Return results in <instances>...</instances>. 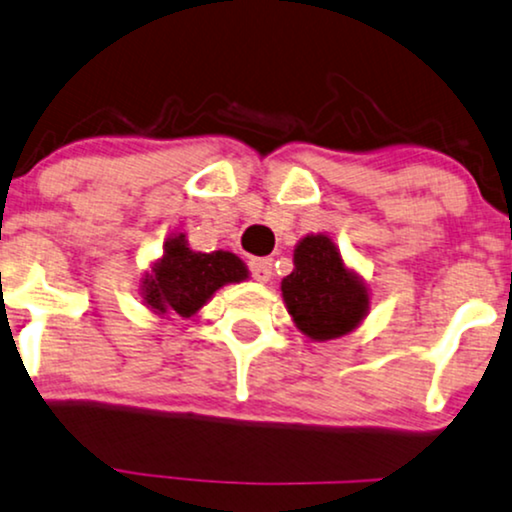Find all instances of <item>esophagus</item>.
I'll list each match as a JSON object with an SVG mask.
<instances>
[{
  "label": "esophagus",
  "mask_w": 512,
  "mask_h": 512,
  "mask_svg": "<svg viewBox=\"0 0 512 512\" xmlns=\"http://www.w3.org/2000/svg\"><path fill=\"white\" fill-rule=\"evenodd\" d=\"M249 270L258 282H268L273 277V261L270 258H251Z\"/></svg>",
  "instance_id": "1"
}]
</instances>
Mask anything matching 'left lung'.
Listing matches in <instances>:
<instances>
[{
  "label": "left lung",
  "instance_id": "left-lung-1",
  "mask_svg": "<svg viewBox=\"0 0 512 512\" xmlns=\"http://www.w3.org/2000/svg\"><path fill=\"white\" fill-rule=\"evenodd\" d=\"M294 325L313 342L344 337L370 311V292L327 235H306L294 249V270L282 280Z\"/></svg>",
  "mask_w": 512,
  "mask_h": 512
}]
</instances>
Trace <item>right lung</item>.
I'll return each mask as SVG.
<instances>
[{
	"instance_id": "add662e5",
	"label": "right lung",
	"mask_w": 512,
	"mask_h": 512,
	"mask_svg": "<svg viewBox=\"0 0 512 512\" xmlns=\"http://www.w3.org/2000/svg\"><path fill=\"white\" fill-rule=\"evenodd\" d=\"M249 277L246 263L232 251L189 249L185 232L170 235L163 256L140 280L142 304L156 315L194 318L220 287L244 282Z\"/></svg>"
}]
</instances>
